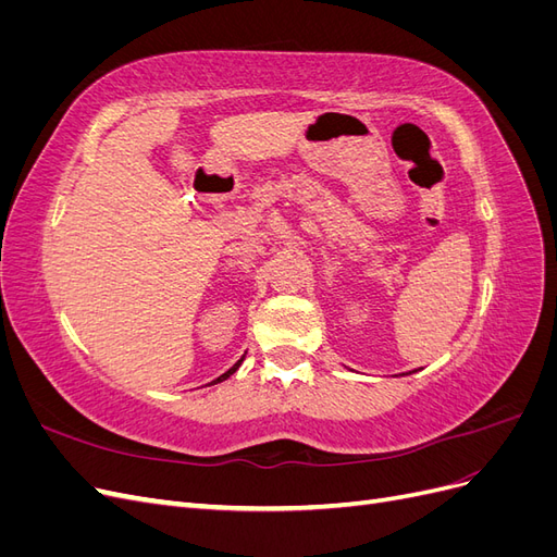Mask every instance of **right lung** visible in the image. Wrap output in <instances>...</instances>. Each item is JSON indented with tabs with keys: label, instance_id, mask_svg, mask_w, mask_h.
<instances>
[{
	"label": "right lung",
	"instance_id": "1",
	"mask_svg": "<svg viewBox=\"0 0 557 557\" xmlns=\"http://www.w3.org/2000/svg\"><path fill=\"white\" fill-rule=\"evenodd\" d=\"M239 364H242V360H239V362H237V364H234V367H230V369H227V372H225V374H223V376H218V379H215V381H213V383H221V381H225V379H230V376H232V374H234V372H237V369H239Z\"/></svg>",
	"mask_w": 557,
	"mask_h": 557
}]
</instances>
